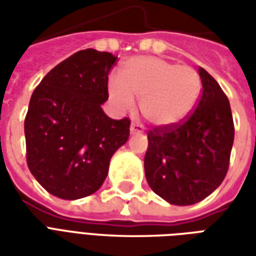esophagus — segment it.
I'll list each match as a JSON object with an SVG mask.
<instances>
[{
    "instance_id": "1",
    "label": "esophagus",
    "mask_w": 256,
    "mask_h": 256,
    "mask_svg": "<svg viewBox=\"0 0 256 256\" xmlns=\"http://www.w3.org/2000/svg\"><path fill=\"white\" fill-rule=\"evenodd\" d=\"M142 133V128L140 124H136V123H132V126H130V134L134 136V134H141Z\"/></svg>"
}]
</instances>
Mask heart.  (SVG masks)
Listing matches in <instances>:
<instances>
[{"instance_id":"b5f03b06","label":"heart","mask_w":256,"mask_h":256,"mask_svg":"<svg viewBox=\"0 0 256 256\" xmlns=\"http://www.w3.org/2000/svg\"><path fill=\"white\" fill-rule=\"evenodd\" d=\"M118 80L108 84V96L120 111L140 100V112L158 128H170L186 120L202 96V78L192 67L152 56L130 58Z\"/></svg>"}]
</instances>
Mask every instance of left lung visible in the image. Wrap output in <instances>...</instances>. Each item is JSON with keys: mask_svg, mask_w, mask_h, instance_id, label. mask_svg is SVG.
<instances>
[{"mask_svg": "<svg viewBox=\"0 0 256 256\" xmlns=\"http://www.w3.org/2000/svg\"><path fill=\"white\" fill-rule=\"evenodd\" d=\"M203 93L192 115L170 128L148 132L145 177L176 206L198 203L225 178L234 140L230 104L218 82L198 67Z\"/></svg>", "mask_w": 256, "mask_h": 256, "instance_id": "1", "label": "left lung"}]
</instances>
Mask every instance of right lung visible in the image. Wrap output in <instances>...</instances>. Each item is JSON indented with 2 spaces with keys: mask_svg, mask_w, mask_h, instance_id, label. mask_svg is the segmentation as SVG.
<instances>
[{
  "mask_svg": "<svg viewBox=\"0 0 256 256\" xmlns=\"http://www.w3.org/2000/svg\"><path fill=\"white\" fill-rule=\"evenodd\" d=\"M112 53L84 49L50 70L31 96L24 119L27 164L48 192L76 200L98 190L130 120L106 116Z\"/></svg>",
  "mask_w": 256,
  "mask_h": 256,
  "instance_id": "obj_1",
  "label": "right lung"
}]
</instances>
